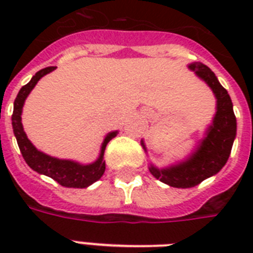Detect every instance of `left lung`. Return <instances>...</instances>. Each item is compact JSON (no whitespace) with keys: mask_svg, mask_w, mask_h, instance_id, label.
<instances>
[{"mask_svg":"<svg viewBox=\"0 0 253 253\" xmlns=\"http://www.w3.org/2000/svg\"><path fill=\"white\" fill-rule=\"evenodd\" d=\"M188 68L211 89L216 99L215 114L206 127L204 138L196 143L192 152L167 167L150 162L151 174L173 188H193L209 177L215 176L227 163L236 138V118L230 94L216 79L215 73L202 63H190ZM147 154L144 140H140Z\"/></svg>","mask_w":253,"mask_h":253,"instance_id":"obj_1","label":"left lung"}]
</instances>
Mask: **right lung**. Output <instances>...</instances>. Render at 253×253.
Instances as JSON below:
<instances>
[{
    "instance_id": "1",
    "label": "right lung",
    "mask_w": 253,
    "mask_h": 253,
    "mask_svg": "<svg viewBox=\"0 0 253 253\" xmlns=\"http://www.w3.org/2000/svg\"><path fill=\"white\" fill-rule=\"evenodd\" d=\"M55 71V67H47L44 69H41L39 72L35 73V76L30 80V83L21 87V90L18 93L17 98L14 101V110L11 115V125H13V131L17 139L18 147L21 150V154L27 163V166L39 174H44L59 182L61 186L65 188H77L84 189L94 184L95 181H98L102 174L105 173L106 164L103 160V155L106 150L107 143L110 142L111 139L117 136L118 130L110 131L105 135L103 142L101 143V148H99L98 158L95 159L93 163L89 164H83L76 160H71V159H59L51 155L44 154L43 151L38 150L37 147L34 146L31 140L27 138L25 130H23V125H22V111H23V105H25L26 98L29 97L38 81L41 80L42 77L48 75L49 72Z\"/></svg>"
}]
</instances>
